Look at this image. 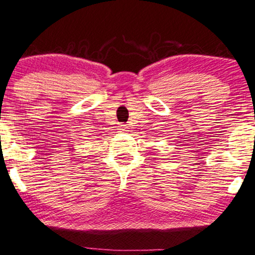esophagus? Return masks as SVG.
Returning a JSON list of instances; mask_svg holds the SVG:
<instances>
[{
    "label": "esophagus",
    "instance_id": "1",
    "mask_svg": "<svg viewBox=\"0 0 255 255\" xmlns=\"http://www.w3.org/2000/svg\"><path fill=\"white\" fill-rule=\"evenodd\" d=\"M118 130L122 131V132H125V131H128V128L127 127V125L121 124V125H119V127H118Z\"/></svg>",
    "mask_w": 255,
    "mask_h": 255
}]
</instances>
